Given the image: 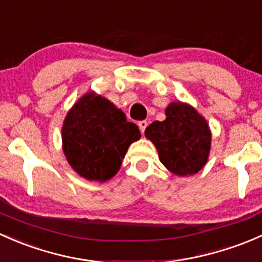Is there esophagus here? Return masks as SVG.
<instances>
[{"label": "esophagus", "mask_w": 262, "mask_h": 262, "mask_svg": "<svg viewBox=\"0 0 262 262\" xmlns=\"http://www.w3.org/2000/svg\"><path fill=\"white\" fill-rule=\"evenodd\" d=\"M137 125H139V127H140V131H141L142 134H144V132H145V128L147 127V121H145V120H142V121H139V123H137Z\"/></svg>", "instance_id": "34e87169"}]
</instances>
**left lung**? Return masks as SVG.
I'll return each instance as SVG.
<instances>
[{"mask_svg":"<svg viewBox=\"0 0 262 262\" xmlns=\"http://www.w3.org/2000/svg\"><path fill=\"white\" fill-rule=\"evenodd\" d=\"M166 120L155 121L145 130L159 151V159L172 174L185 177L206 165L211 150L207 121L193 107L172 102L165 110Z\"/></svg>","mask_w":262,"mask_h":262,"instance_id":"1","label":"left lung"}]
</instances>
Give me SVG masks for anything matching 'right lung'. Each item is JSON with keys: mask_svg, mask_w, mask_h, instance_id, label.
<instances>
[{"mask_svg": "<svg viewBox=\"0 0 262 262\" xmlns=\"http://www.w3.org/2000/svg\"><path fill=\"white\" fill-rule=\"evenodd\" d=\"M61 134L68 163L80 177L94 182L111 179L128 146L141 136L125 113L92 92L68 112Z\"/></svg>", "mask_w": 262, "mask_h": 262, "instance_id": "1", "label": "right lung"}]
</instances>
